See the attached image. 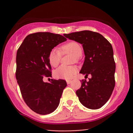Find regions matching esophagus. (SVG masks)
<instances>
[{
    "label": "esophagus",
    "instance_id": "obj_1",
    "mask_svg": "<svg viewBox=\"0 0 133 133\" xmlns=\"http://www.w3.org/2000/svg\"><path fill=\"white\" fill-rule=\"evenodd\" d=\"M66 82H67V84H71L72 82V81L71 80H67Z\"/></svg>",
    "mask_w": 133,
    "mask_h": 133
}]
</instances>
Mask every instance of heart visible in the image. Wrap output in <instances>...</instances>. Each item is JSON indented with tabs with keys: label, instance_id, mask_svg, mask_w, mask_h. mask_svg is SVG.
Masks as SVG:
<instances>
[{
	"label": "heart",
	"instance_id": "b5f03b06",
	"mask_svg": "<svg viewBox=\"0 0 133 133\" xmlns=\"http://www.w3.org/2000/svg\"><path fill=\"white\" fill-rule=\"evenodd\" d=\"M62 53H69L74 56L73 61L77 62L79 57L82 54L81 45L75 41H71L65 44L61 47ZM61 58V52L58 49L54 48L50 51L48 56L49 62L52 67H57L60 63ZM77 72V68L74 65L72 66H64L61 65L56 70L54 75L58 79H71Z\"/></svg>",
	"mask_w": 133,
	"mask_h": 133
}]
</instances>
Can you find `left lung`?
<instances>
[{
    "mask_svg": "<svg viewBox=\"0 0 133 133\" xmlns=\"http://www.w3.org/2000/svg\"><path fill=\"white\" fill-rule=\"evenodd\" d=\"M64 36L82 44L85 59L80 73L91 75L88 82L81 81V87L76 91L79 101L91 109L101 108L110 98L115 86L116 64L112 45L99 33L91 30Z\"/></svg>",
    "mask_w": 133,
    "mask_h": 133,
    "instance_id": "8db88e82",
    "label": "left lung"
}]
</instances>
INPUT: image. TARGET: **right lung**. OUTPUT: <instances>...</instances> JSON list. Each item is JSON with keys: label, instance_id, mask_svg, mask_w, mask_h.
<instances>
[{"label": "right lung", "instance_id": "add662e5", "mask_svg": "<svg viewBox=\"0 0 133 133\" xmlns=\"http://www.w3.org/2000/svg\"><path fill=\"white\" fill-rule=\"evenodd\" d=\"M66 38L51 32L28 35L18 49L16 76L24 101L36 113L45 115L54 112L59 106L63 90L67 86L63 79L44 82L51 77L49 62L50 51Z\"/></svg>", "mask_w": 133, "mask_h": 133}]
</instances>
